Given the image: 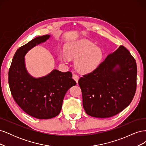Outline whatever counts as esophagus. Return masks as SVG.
Returning a JSON list of instances; mask_svg holds the SVG:
<instances>
[{
  "label": "esophagus",
  "mask_w": 146,
  "mask_h": 146,
  "mask_svg": "<svg viewBox=\"0 0 146 146\" xmlns=\"http://www.w3.org/2000/svg\"><path fill=\"white\" fill-rule=\"evenodd\" d=\"M72 78H73L74 80L76 82V83H78V79H79V77L77 76V74H72Z\"/></svg>",
  "instance_id": "esophagus-1"
}]
</instances>
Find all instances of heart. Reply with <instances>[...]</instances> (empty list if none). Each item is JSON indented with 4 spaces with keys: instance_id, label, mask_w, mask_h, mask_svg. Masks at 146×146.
<instances>
[{
    "instance_id": "b5f03b06",
    "label": "heart",
    "mask_w": 146,
    "mask_h": 146,
    "mask_svg": "<svg viewBox=\"0 0 146 146\" xmlns=\"http://www.w3.org/2000/svg\"><path fill=\"white\" fill-rule=\"evenodd\" d=\"M64 51L58 55L60 61L66 63L69 59H76L75 68L83 74H89L98 69L104 58L102 49L85 38L68 43Z\"/></svg>"
}]
</instances>
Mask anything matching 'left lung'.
I'll return each instance as SVG.
<instances>
[{
  "mask_svg": "<svg viewBox=\"0 0 146 146\" xmlns=\"http://www.w3.org/2000/svg\"><path fill=\"white\" fill-rule=\"evenodd\" d=\"M136 61L123 46L106 57L98 69L78 80L88 115L112 117L129 105L135 94Z\"/></svg>",
  "mask_w": 146,
  "mask_h": 146,
  "instance_id": "1",
  "label": "left lung"
}]
</instances>
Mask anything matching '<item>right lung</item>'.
<instances>
[{
    "label": "right lung",
    "instance_id": "add662e5",
    "mask_svg": "<svg viewBox=\"0 0 146 146\" xmlns=\"http://www.w3.org/2000/svg\"><path fill=\"white\" fill-rule=\"evenodd\" d=\"M47 35L38 36L17 50L8 72V83L13 99L30 116L47 119L58 115L64 97L70 88L76 85L72 73L54 69L46 76L34 77L27 71L25 56L32 48L50 38Z\"/></svg>",
    "mask_w": 146,
    "mask_h": 146
}]
</instances>
